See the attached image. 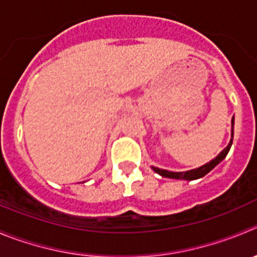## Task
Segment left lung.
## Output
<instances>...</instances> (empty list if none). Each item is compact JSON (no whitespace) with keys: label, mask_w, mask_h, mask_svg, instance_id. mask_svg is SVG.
<instances>
[{"label":"left lung","mask_w":257,"mask_h":257,"mask_svg":"<svg viewBox=\"0 0 257 257\" xmlns=\"http://www.w3.org/2000/svg\"><path fill=\"white\" fill-rule=\"evenodd\" d=\"M232 130H231V141L228 143V145L226 146V148L223 149V150L221 151V153L218 154V155L216 156V158L213 159V160H211L209 163L204 164L203 167H199L197 168V169H192V170H188V172H169V170H164V169H159V168H155L153 167V170L155 173H158L159 175H161V177L164 178H172V179H184V180H194V179H199V178L204 177L206 174H208L209 172H211L212 169H213L216 165H218L219 163H221L222 160H223L224 158L227 156V154H228L229 149H231V145H232V141H233V117H232Z\"/></svg>","instance_id":"obj_1"}]
</instances>
